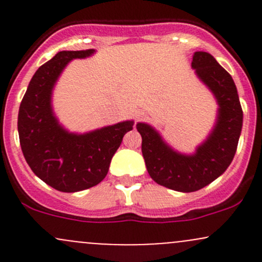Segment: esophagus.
Instances as JSON below:
<instances>
[{
    "label": "esophagus",
    "instance_id": "1",
    "mask_svg": "<svg viewBox=\"0 0 262 262\" xmlns=\"http://www.w3.org/2000/svg\"><path fill=\"white\" fill-rule=\"evenodd\" d=\"M142 116H143V114H138V115H137V119H141Z\"/></svg>",
    "mask_w": 262,
    "mask_h": 262
}]
</instances>
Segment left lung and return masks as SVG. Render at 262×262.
Wrapping results in <instances>:
<instances>
[{
    "mask_svg": "<svg viewBox=\"0 0 262 262\" xmlns=\"http://www.w3.org/2000/svg\"><path fill=\"white\" fill-rule=\"evenodd\" d=\"M191 67L213 92L218 102L215 125L192 155L172 149L155 128L137 124L142 136V153L147 171L158 185L181 192L203 189L231 165L242 130V113L236 84L231 75L207 52H195Z\"/></svg>",
    "mask_w": 262,
    "mask_h": 262,
    "instance_id": "1",
    "label": "left lung"
}]
</instances>
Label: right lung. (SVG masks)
I'll return each mask as SVG.
<instances>
[{
  "label": "right lung",
  "mask_w": 262,
  "mask_h": 262,
  "mask_svg": "<svg viewBox=\"0 0 262 262\" xmlns=\"http://www.w3.org/2000/svg\"><path fill=\"white\" fill-rule=\"evenodd\" d=\"M94 49L63 50L44 63L31 78L20 104L17 130L24 157L33 172L58 191L90 189L107 175L110 162L133 120L84 134L70 133L52 107V92L66 66Z\"/></svg>",
  "instance_id": "right-lung-1"
}]
</instances>
